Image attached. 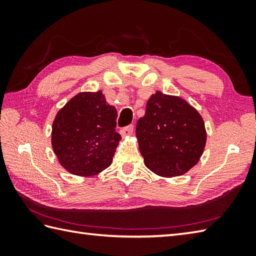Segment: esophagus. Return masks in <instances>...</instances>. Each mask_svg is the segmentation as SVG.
Returning a JSON list of instances; mask_svg holds the SVG:
<instances>
[{"label":"esophagus","instance_id":"obj_1","mask_svg":"<svg viewBox=\"0 0 256 256\" xmlns=\"http://www.w3.org/2000/svg\"><path fill=\"white\" fill-rule=\"evenodd\" d=\"M134 132V126L133 125H128V126L122 128L121 131H120V133H121L122 136H130V135H132Z\"/></svg>","mask_w":256,"mask_h":256}]
</instances>
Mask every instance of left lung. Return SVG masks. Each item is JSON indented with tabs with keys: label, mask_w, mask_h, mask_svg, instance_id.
I'll return each mask as SVG.
<instances>
[{
	"label": "left lung",
	"mask_w": 256,
	"mask_h": 256,
	"mask_svg": "<svg viewBox=\"0 0 256 256\" xmlns=\"http://www.w3.org/2000/svg\"><path fill=\"white\" fill-rule=\"evenodd\" d=\"M144 164L160 177L182 176L197 164L206 142L200 113L182 98L152 94L136 125Z\"/></svg>",
	"instance_id": "left-lung-1"
}]
</instances>
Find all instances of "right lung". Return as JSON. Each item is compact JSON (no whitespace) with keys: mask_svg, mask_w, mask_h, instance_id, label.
Here are the masks:
<instances>
[{"mask_svg":"<svg viewBox=\"0 0 256 256\" xmlns=\"http://www.w3.org/2000/svg\"><path fill=\"white\" fill-rule=\"evenodd\" d=\"M116 108L101 90L72 96L57 112L52 126V146L59 164L80 177L106 170L121 140L116 132Z\"/></svg>","mask_w":256,"mask_h":256,"instance_id":"right-lung-1","label":"right lung"}]
</instances>
